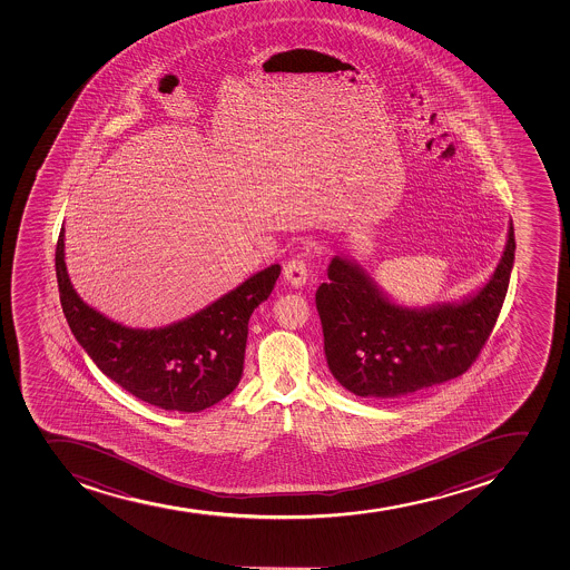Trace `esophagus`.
Here are the masks:
<instances>
[{"mask_svg": "<svg viewBox=\"0 0 570 570\" xmlns=\"http://www.w3.org/2000/svg\"><path fill=\"white\" fill-rule=\"evenodd\" d=\"M284 278L295 287H301L306 283V278H308V266H306V261H304L303 255H295L286 262V266H284Z\"/></svg>", "mask_w": 570, "mask_h": 570, "instance_id": "1", "label": "esophagus"}]
</instances>
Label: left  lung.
<instances>
[{"mask_svg":"<svg viewBox=\"0 0 570 570\" xmlns=\"http://www.w3.org/2000/svg\"><path fill=\"white\" fill-rule=\"evenodd\" d=\"M515 261V230L489 283L458 304L391 303L353 262L334 256L315 292L334 379L365 399H401L465 373L499 320Z\"/></svg>","mask_w":570,"mask_h":570,"instance_id":"obj_1","label":"left lung"}]
</instances>
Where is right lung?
<instances>
[{"label":"right lung","mask_w":570,"mask_h":570,"mask_svg":"<svg viewBox=\"0 0 570 570\" xmlns=\"http://www.w3.org/2000/svg\"><path fill=\"white\" fill-rule=\"evenodd\" d=\"M60 306L77 342L110 380L168 412H202L230 395L244 373L249 317L281 275L273 264L188 320L153 331L127 328L82 303L65 264V228L55 249Z\"/></svg>","instance_id":"1"}]
</instances>
